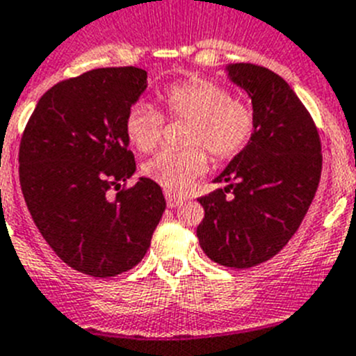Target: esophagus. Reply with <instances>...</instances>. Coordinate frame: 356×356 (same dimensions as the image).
Returning a JSON list of instances; mask_svg holds the SVG:
<instances>
[{
	"instance_id": "1",
	"label": "esophagus",
	"mask_w": 356,
	"mask_h": 356,
	"mask_svg": "<svg viewBox=\"0 0 356 356\" xmlns=\"http://www.w3.org/2000/svg\"><path fill=\"white\" fill-rule=\"evenodd\" d=\"M165 198H166V206L170 207V209H174V207L181 206L182 202L186 200L182 195H175V193H170V191H166L165 193Z\"/></svg>"
}]
</instances>
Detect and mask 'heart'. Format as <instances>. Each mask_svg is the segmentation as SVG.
I'll use <instances>...</instances> for the list:
<instances>
[{"instance_id": "obj_1", "label": "heart", "mask_w": 356, "mask_h": 356, "mask_svg": "<svg viewBox=\"0 0 356 356\" xmlns=\"http://www.w3.org/2000/svg\"><path fill=\"white\" fill-rule=\"evenodd\" d=\"M168 115L190 118L186 134L188 149H165L143 165V174L168 191L186 190L193 179L207 170L206 150L214 159L238 156L254 136V108L234 99L229 88L211 79H188L166 86L161 95ZM165 118L147 102H136L124 120L127 138L142 152L159 145Z\"/></svg>"}]
</instances>
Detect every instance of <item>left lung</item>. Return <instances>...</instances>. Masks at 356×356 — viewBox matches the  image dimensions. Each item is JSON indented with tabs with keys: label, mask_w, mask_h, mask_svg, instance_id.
Returning <instances> with one entry per match:
<instances>
[{
	"label": "left lung",
	"mask_w": 356,
	"mask_h": 356,
	"mask_svg": "<svg viewBox=\"0 0 356 356\" xmlns=\"http://www.w3.org/2000/svg\"><path fill=\"white\" fill-rule=\"evenodd\" d=\"M225 72L248 94L255 131L213 181L225 188L198 198L206 213L197 238L211 261L243 270L277 255L298 230L321 177V142L286 79L252 63Z\"/></svg>",
	"instance_id": "1"
}]
</instances>
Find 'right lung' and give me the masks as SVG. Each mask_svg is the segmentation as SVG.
<instances>
[{
    "label": "right lung",
    "mask_w": 356,
    "mask_h": 356,
    "mask_svg": "<svg viewBox=\"0 0 356 356\" xmlns=\"http://www.w3.org/2000/svg\"><path fill=\"white\" fill-rule=\"evenodd\" d=\"M147 88L138 67L88 70L37 102L19 149V181L35 225L65 264L115 277L147 254L166 207L154 181L136 172L124 120Z\"/></svg>",
    "instance_id": "add662e5"
}]
</instances>
